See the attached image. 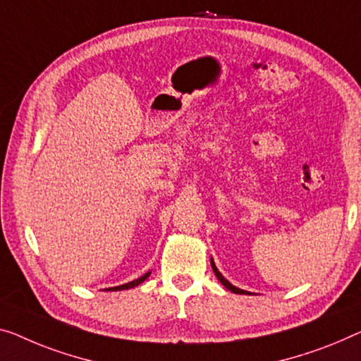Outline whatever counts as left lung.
Masks as SVG:
<instances>
[{
  "mask_svg": "<svg viewBox=\"0 0 361 361\" xmlns=\"http://www.w3.org/2000/svg\"><path fill=\"white\" fill-rule=\"evenodd\" d=\"M211 264H212V271L215 272V276H217V279H219V281H220V282H222V285H224V287H225V288H227V290H230V292H233V293H240V295H248V292H245V290H241V288H236V287H235V285H232V283H230V282L227 281V279H225V277L222 276V274H220V272H219V269H217V267H215V264H214V261H211Z\"/></svg>",
  "mask_w": 361,
  "mask_h": 361,
  "instance_id": "8db88e82",
  "label": "left lung"
}]
</instances>
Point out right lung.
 <instances>
[{
	"instance_id": "obj_1",
	"label": "right lung",
	"mask_w": 361,
	"mask_h": 361,
	"mask_svg": "<svg viewBox=\"0 0 361 361\" xmlns=\"http://www.w3.org/2000/svg\"><path fill=\"white\" fill-rule=\"evenodd\" d=\"M149 276H150V272L144 274L142 277L136 279V281H133V282H128V283H125V285H118V287H111V288H106V290H110V292H116V290H128V288H133V287H136V285L142 283L144 281H146V279H147Z\"/></svg>"
}]
</instances>
